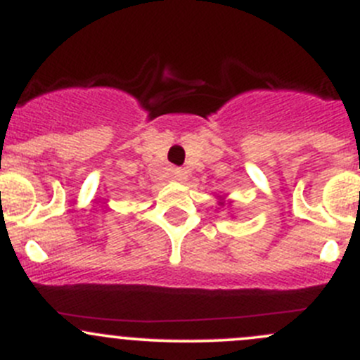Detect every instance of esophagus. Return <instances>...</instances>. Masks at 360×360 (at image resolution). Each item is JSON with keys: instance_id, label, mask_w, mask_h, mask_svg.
Listing matches in <instances>:
<instances>
[{"instance_id": "34e87169", "label": "esophagus", "mask_w": 360, "mask_h": 360, "mask_svg": "<svg viewBox=\"0 0 360 360\" xmlns=\"http://www.w3.org/2000/svg\"><path fill=\"white\" fill-rule=\"evenodd\" d=\"M170 177H172L174 181H184L186 179V170L181 169V167H176V169L170 170Z\"/></svg>"}]
</instances>
